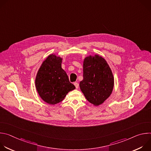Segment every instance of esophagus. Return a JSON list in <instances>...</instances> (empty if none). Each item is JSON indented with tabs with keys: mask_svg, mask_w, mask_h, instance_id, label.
<instances>
[{
	"mask_svg": "<svg viewBox=\"0 0 151 151\" xmlns=\"http://www.w3.org/2000/svg\"><path fill=\"white\" fill-rule=\"evenodd\" d=\"M74 85L75 86L76 88H78V87H79V83L78 82H74Z\"/></svg>",
	"mask_w": 151,
	"mask_h": 151,
	"instance_id": "obj_1",
	"label": "esophagus"
}]
</instances>
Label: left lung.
Returning a JSON list of instances; mask_svg holds the SVG:
<instances>
[{"instance_id": "1", "label": "left lung", "mask_w": 151, "mask_h": 151, "mask_svg": "<svg viewBox=\"0 0 151 151\" xmlns=\"http://www.w3.org/2000/svg\"><path fill=\"white\" fill-rule=\"evenodd\" d=\"M114 85L112 70L104 58L97 54L85 58L79 87L90 103L94 106L102 104L111 96Z\"/></svg>"}]
</instances>
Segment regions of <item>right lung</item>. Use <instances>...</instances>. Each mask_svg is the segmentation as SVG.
Wrapping results in <instances>:
<instances>
[{
	"label": "right lung",
	"mask_w": 151,
	"mask_h": 151,
	"mask_svg": "<svg viewBox=\"0 0 151 151\" xmlns=\"http://www.w3.org/2000/svg\"><path fill=\"white\" fill-rule=\"evenodd\" d=\"M62 58L50 55L42 63L35 79L36 90L41 99L50 104L61 102L75 89L66 72L61 68Z\"/></svg>",
	"instance_id": "obj_1"
}]
</instances>
